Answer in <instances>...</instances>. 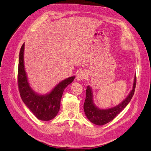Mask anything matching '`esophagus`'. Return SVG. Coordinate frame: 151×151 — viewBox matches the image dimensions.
<instances>
[{
  "label": "esophagus",
  "instance_id": "obj_1",
  "mask_svg": "<svg viewBox=\"0 0 151 151\" xmlns=\"http://www.w3.org/2000/svg\"><path fill=\"white\" fill-rule=\"evenodd\" d=\"M87 74H86L83 71L79 72L76 76V79L78 81H81L84 79H87Z\"/></svg>",
  "mask_w": 151,
  "mask_h": 151
}]
</instances>
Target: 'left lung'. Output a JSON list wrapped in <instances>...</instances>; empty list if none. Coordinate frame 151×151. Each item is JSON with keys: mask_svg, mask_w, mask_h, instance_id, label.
<instances>
[{"mask_svg": "<svg viewBox=\"0 0 151 151\" xmlns=\"http://www.w3.org/2000/svg\"><path fill=\"white\" fill-rule=\"evenodd\" d=\"M136 76L134 79L133 89L128 96L118 105L110 109H101L97 107L93 101V94L91 88L87 86L86 90V98L83 104V110L87 118L92 123L97 125H103L113 120L127 106L132 100L135 91Z\"/></svg>", "mask_w": 151, "mask_h": 151, "instance_id": "obj_1", "label": "left lung"}]
</instances>
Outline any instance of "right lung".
<instances>
[{
	"instance_id": "add662e5",
	"label": "right lung",
	"mask_w": 151,
	"mask_h": 151,
	"mask_svg": "<svg viewBox=\"0 0 151 151\" xmlns=\"http://www.w3.org/2000/svg\"><path fill=\"white\" fill-rule=\"evenodd\" d=\"M24 43L19 51L18 69V87L21 98L37 119L50 121L57 115L63 91L73 82L75 76L62 81L48 94H38L32 89L28 82L24 65Z\"/></svg>"
}]
</instances>
